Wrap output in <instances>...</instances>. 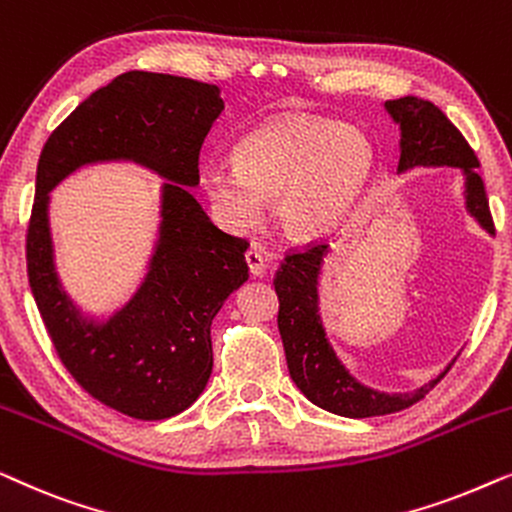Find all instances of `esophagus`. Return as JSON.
<instances>
[{
	"label": "esophagus",
	"instance_id": "1",
	"mask_svg": "<svg viewBox=\"0 0 512 512\" xmlns=\"http://www.w3.org/2000/svg\"><path fill=\"white\" fill-rule=\"evenodd\" d=\"M244 261H247V268H249L251 275H254V277H263L265 261H263L261 251H258L256 247L247 249V251H244Z\"/></svg>",
	"mask_w": 512,
	"mask_h": 512
}]
</instances>
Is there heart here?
<instances>
[{
	"instance_id": "b5f03b06",
	"label": "heart",
	"mask_w": 512,
	"mask_h": 512,
	"mask_svg": "<svg viewBox=\"0 0 512 512\" xmlns=\"http://www.w3.org/2000/svg\"><path fill=\"white\" fill-rule=\"evenodd\" d=\"M373 149L359 130L324 116H282L247 132L235 165L209 160L200 170L214 212L230 228H251L265 200L284 233L314 237L333 228L368 184Z\"/></svg>"
}]
</instances>
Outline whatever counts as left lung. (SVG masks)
I'll list each match as a JSON object with an SVG mask.
<instances>
[{"instance_id": "left-lung-1", "label": "left lung", "mask_w": 512, "mask_h": 512, "mask_svg": "<svg viewBox=\"0 0 512 512\" xmlns=\"http://www.w3.org/2000/svg\"><path fill=\"white\" fill-rule=\"evenodd\" d=\"M387 111L401 123V160L398 170L429 165L461 167L466 174V205L480 226L494 233L485 184L478 174L480 160L450 118L436 104L408 95L387 102ZM328 251L324 242H310L289 251L275 275L279 298L277 326L282 335L291 380L314 405L342 417H380L405 410L429 394L440 382L433 380L410 394H384L363 387L347 373L328 345L317 310V275L321 258Z\"/></svg>"}]
</instances>
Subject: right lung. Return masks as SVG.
I'll return each mask as SVG.
<instances>
[{"mask_svg":"<svg viewBox=\"0 0 512 512\" xmlns=\"http://www.w3.org/2000/svg\"><path fill=\"white\" fill-rule=\"evenodd\" d=\"M221 109L214 83L125 72L83 100L39 156L25 240L32 296L69 375L128 417L167 419L202 394L212 375V319L249 277V242L214 226L186 188L200 181L202 142ZM121 157L151 166L171 184L143 289L107 325H93L78 317L54 277L47 191L76 166Z\"/></svg>","mask_w":512,"mask_h":512,"instance_id":"obj_1","label":"right lung"}]
</instances>
